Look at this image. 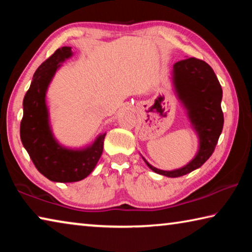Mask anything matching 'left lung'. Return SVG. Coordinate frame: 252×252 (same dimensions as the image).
<instances>
[{
	"instance_id": "8db88e82",
	"label": "left lung",
	"mask_w": 252,
	"mask_h": 252,
	"mask_svg": "<svg viewBox=\"0 0 252 252\" xmlns=\"http://www.w3.org/2000/svg\"><path fill=\"white\" fill-rule=\"evenodd\" d=\"M172 81L178 99L199 136V150L189 163L172 171L157 169L144 159L152 171L169 178L190 173L206 162L215 151L223 127L221 110L222 89L212 67L202 60L189 58L174 63Z\"/></svg>"
}]
</instances>
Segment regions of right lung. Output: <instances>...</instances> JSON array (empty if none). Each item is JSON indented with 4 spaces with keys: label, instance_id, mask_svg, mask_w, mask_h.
<instances>
[{
    "label": "right lung",
    "instance_id": "add662e5",
    "mask_svg": "<svg viewBox=\"0 0 252 252\" xmlns=\"http://www.w3.org/2000/svg\"><path fill=\"white\" fill-rule=\"evenodd\" d=\"M72 54L70 46H63L45 60L34 73L23 100L21 141L39 172L54 182H75L87 178L103 151L105 133L100 134L89 147L72 150L62 147L51 130L46 91L61 63Z\"/></svg>",
    "mask_w": 252,
    "mask_h": 252
}]
</instances>
